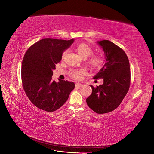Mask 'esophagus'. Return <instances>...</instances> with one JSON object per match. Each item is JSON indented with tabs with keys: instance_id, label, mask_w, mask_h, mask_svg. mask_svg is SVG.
Wrapping results in <instances>:
<instances>
[{
	"instance_id": "obj_1",
	"label": "esophagus",
	"mask_w": 154,
	"mask_h": 154,
	"mask_svg": "<svg viewBox=\"0 0 154 154\" xmlns=\"http://www.w3.org/2000/svg\"><path fill=\"white\" fill-rule=\"evenodd\" d=\"M75 85L77 87H80L82 86V83H76V84H75Z\"/></svg>"
}]
</instances>
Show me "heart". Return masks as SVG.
Masks as SVG:
<instances>
[{"mask_svg":"<svg viewBox=\"0 0 154 154\" xmlns=\"http://www.w3.org/2000/svg\"><path fill=\"white\" fill-rule=\"evenodd\" d=\"M76 51L78 54L83 58H87L93 53L92 49L89 45L85 43H81L76 45ZM66 54V51H64L62 54V58H64ZM105 60L101 55H94L88 58L87 63L92 69H99L103 66ZM86 73L83 69H72L70 72V76L76 80H80L83 75Z\"/></svg>","mask_w":154,"mask_h":154,"instance_id":"b5f03b06","label":"heart"}]
</instances>
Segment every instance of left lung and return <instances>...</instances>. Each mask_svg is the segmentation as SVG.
I'll return each instance as SVG.
<instances>
[{
    "label": "left lung",
    "instance_id": "1",
    "mask_svg": "<svg viewBox=\"0 0 154 154\" xmlns=\"http://www.w3.org/2000/svg\"><path fill=\"white\" fill-rule=\"evenodd\" d=\"M105 53V63L94 77L103 78L102 85L94 87L87 100V105L97 114L113 111L122 103L129 90L130 69L125 51L112 42L98 41Z\"/></svg>",
    "mask_w": 154,
    "mask_h": 154
}]
</instances>
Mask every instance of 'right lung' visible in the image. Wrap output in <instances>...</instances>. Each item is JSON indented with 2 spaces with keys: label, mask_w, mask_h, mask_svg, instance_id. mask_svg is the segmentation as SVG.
I'll use <instances>...</instances> for the list:
<instances>
[{
  "label": "right lung",
  "mask_w": 154,
  "mask_h": 154,
  "mask_svg": "<svg viewBox=\"0 0 154 154\" xmlns=\"http://www.w3.org/2000/svg\"><path fill=\"white\" fill-rule=\"evenodd\" d=\"M73 42L74 39H42L25 53L21 69L22 86L31 103L41 110L54 112L60 109L74 88L72 82H56L52 79L56 65Z\"/></svg>",
  "instance_id": "1"
}]
</instances>
